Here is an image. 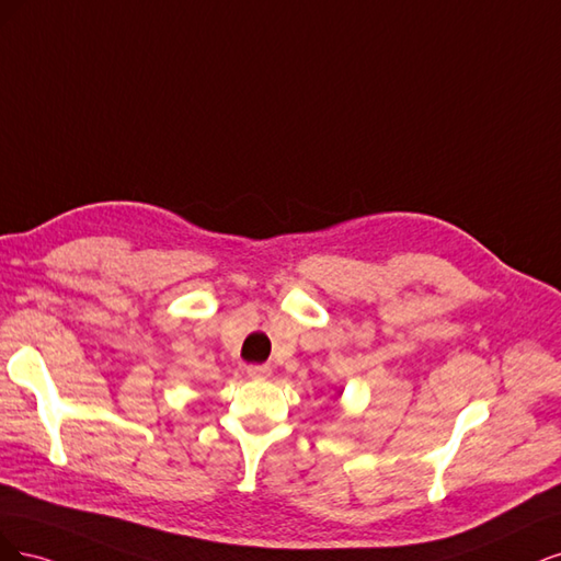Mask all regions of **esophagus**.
Returning <instances> with one entry per match:
<instances>
[{
  "mask_svg": "<svg viewBox=\"0 0 561 561\" xmlns=\"http://www.w3.org/2000/svg\"><path fill=\"white\" fill-rule=\"evenodd\" d=\"M247 375L251 379H267L270 375H273V368H270L267 364H259V366H247Z\"/></svg>",
  "mask_w": 561,
  "mask_h": 561,
  "instance_id": "esophagus-1",
  "label": "esophagus"
}]
</instances>
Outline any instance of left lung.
Returning <instances> with one entry per match:
<instances>
[{"instance_id":"obj_1","label":"left lung","mask_w":561,"mask_h":561,"mask_svg":"<svg viewBox=\"0 0 561 561\" xmlns=\"http://www.w3.org/2000/svg\"><path fill=\"white\" fill-rule=\"evenodd\" d=\"M340 396H342V393H337V399H340Z\"/></svg>"}]
</instances>
